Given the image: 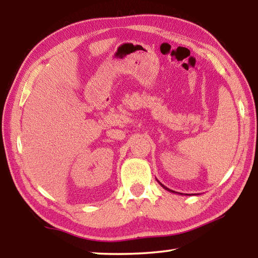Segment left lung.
I'll return each mask as SVG.
<instances>
[{"mask_svg":"<svg viewBox=\"0 0 258 258\" xmlns=\"http://www.w3.org/2000/svg\"><path fill=\"white\" fill-rule=\"evenodd\" d=\"M157 181H158V180H157ZM158 183H159V184L161 185V186H163L164 187V189L165 190H167V191H169V192H173V194H178V192H175V191H173V190H171V189H168V187H166L164 184H161V183L158 181ZM180 195H182V194H180Z\"/></svg>","mask_w":258,"mask_h":258,"instance_id":"left-lung-1","label":"left lung"}]
</instances>
